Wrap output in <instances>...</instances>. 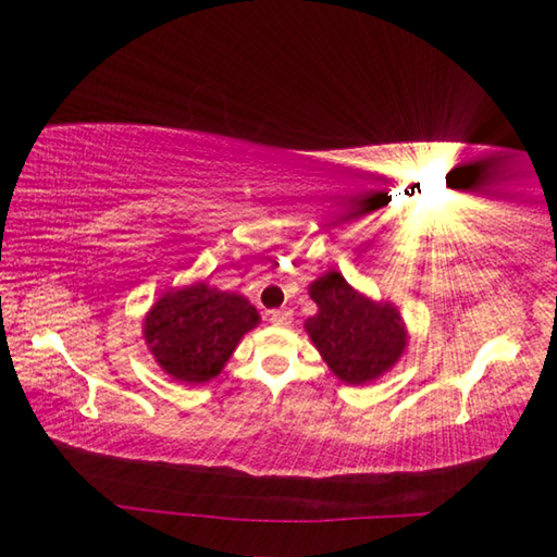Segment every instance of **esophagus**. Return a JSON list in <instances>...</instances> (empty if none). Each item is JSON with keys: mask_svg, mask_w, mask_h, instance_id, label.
Masks as SVG:
<instances>
[{"mask_svg": "<svg viewBox=\"0 0 557 557\" xmlns=\"http://www.w3.org/2000/svg\"><path fill=\"white\" fill-rule=\"evenodd\" d=\"M268 315H270V323L277 325V327H287L294 321V313L289 309H275V311H270Z\"/></svg>", "mask_w": 557, "mask_h": 557, "instance_id": "1", "label": "esophagus"}]
</instances>
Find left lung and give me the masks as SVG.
Instances as JSON below:
<instances>
[{
    "label": "left lung",
    "mask_w": 557,
    "mask_h": 557,
    "mask_svg": "<svg viewBox=\"0 0 557 557\" xmlns=\"http://www.w3.org/2000/svg\"><path fill=\"white\" fill-rule=\"evenodd\" d=\"M318 315L306 330L330 369L349 385L373 381L405 351L407 333L389 304H373L354 292L339 272H325L309 287Z\"/></svg>",
    "instance_id": "left-lung-1"
}]
</instances>
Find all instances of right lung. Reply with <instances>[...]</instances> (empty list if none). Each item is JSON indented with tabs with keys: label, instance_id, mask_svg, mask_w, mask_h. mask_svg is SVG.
<instances>
[{
	"label": "right lung",
	"instance_id": "add662e5",
	"mask_svg": "<svg viewBox=\"0 0 557 557\" xmlns=\"http://www.w3.org/2000/svg\"><path fill=\"white\" fill-rule=\"evenodd\" d=\"M256 325L258 313L244 297L198 282L164 294L148 313L144 335L152 357L174 381L206 383Z\"/></svg>",
	"mask_w": 557,
	"mask_h": 557
}]
</instances>
